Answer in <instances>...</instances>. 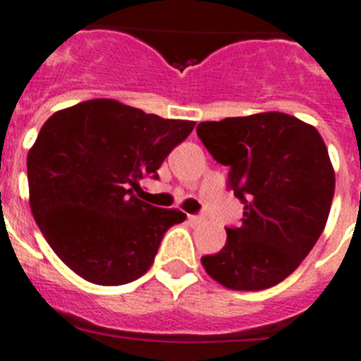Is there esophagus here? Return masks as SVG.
Masks as SVG:
<instances>
[{"label": "esophagus", "mask_w": 361, "mask_h": 361, "mask_svg": "<svg viewBox=\"0 0 361 361\" xmlns=\"http://www.w3.org/2000/svg\"><path fill=\"white\" fill-rule=\"evenodd\" d=\"M188 219H190V223H193V224H201L206 221L202 215H188Z\"/></svg>", "instance_id": "34e87169"}]
</instances>
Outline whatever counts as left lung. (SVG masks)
<instances>
[{
    "label": "left lung",
    "mask_w": 361,
    "mask_h": 361,
    "mask_svg": "<svg viewBox=\"0 0 361 361\" xmlns=\"http://www.w3.org/2000/svg\"><path fill=\"white\" fill-rule=\"evenodd\" d=\"M197 135L245 204L241 226L204 255L212 279L232 290H264L290 276L327 224L334 168L318 129L286 113L201 122Z\"/></svg>",
    "instance_id": "left-lung-1"
}]
</instances>
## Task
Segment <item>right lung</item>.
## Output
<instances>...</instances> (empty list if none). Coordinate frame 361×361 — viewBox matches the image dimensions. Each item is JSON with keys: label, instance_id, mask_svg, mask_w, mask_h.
Returning a JSON list of instances; mask_svg holds the SVG:
<instances>
[{"label": "right lung", "instance_id": "obj_1", "mask_svg": "<svg viewBox=\"0 0 361 361\" xmlns=\"http://www.w3.org/2000/svg\"><path fill=\"white\" fill-rule=\"evenodd\" d=\"M195 122L147 115L111 98L56 111L27 155L34 221L54 254L94 285H126L149 270L168 228L186 214L140 201V180Z\"/></svg>", "mask_w": 361, "mask_h": 361}]
</instances>
